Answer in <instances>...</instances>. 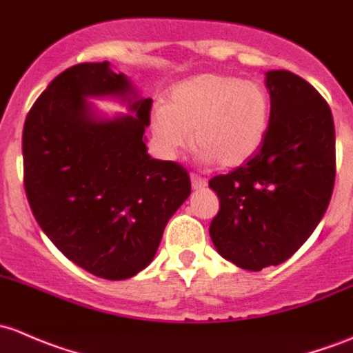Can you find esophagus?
I'll return each instance as SVG.
<instances>
[{
	"mask_svg": "<svg viewBox=\"0 0 353 353\" xmlns=\"http://www.w3.org/2000/svg\"><path fill=\"white\" fill-rule=\"evenodd\" d=\"M190 180H192V188H194V190H199V188H203L207 185L205 178H202L199 175H192Z\"/></svg>",
	"mask_w": 353,
	"mask_h": 353,
	"instance_id": "34e87169",
	"label": "esophagus"
}]
</instances>
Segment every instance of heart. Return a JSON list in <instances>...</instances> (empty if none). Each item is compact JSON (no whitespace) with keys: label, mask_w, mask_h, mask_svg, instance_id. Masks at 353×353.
I'll list each match as a JSON object with an SVG mask.
<instances>
[{"label":"heart","mask_w":353,"mask_h":353,"mask_svg":"<svg viewBox=\"0 0 353 353\" xmlns=\"http://www.w3.org/2000/svg\"><path fill=\"white\" fill-rule=\"evenodd\" d=\"M270 123V98L260 83L203 72L173 86L168 107L151 114V129L163 154L176 158L194 143L205 161L224 168L245 165L263 146Z\"/></svg>","instance_id":"heart-1"}]
</instances>
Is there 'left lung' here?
<instances>
[{"mask_svg":"<svg viewBox=\"0 0 353 353\" xmlns=\"http://www.w3.org/2000/svg\"><path fill=\"white\" fill-rule=\"evenodd\" d=\"M270 123L263 146L228 175L210 178L219 212L217 253L258 272L290 258L328 209L335 185V125L326 100L285 69L268 71Z\"/></svg>","mask_w":353,"mask_h":353,"instance_id":"8db88e82","label":"left lung"}]
</instances>
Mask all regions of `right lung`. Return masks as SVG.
Masks as SVG:
<instances>
[{
  "instance_id": "1",
  "label": "right lung",
  "mask_w": 353,
  "mask_h": 353,
  "mask_svg": "<svg viewBox=\"0 0 353 353\" xmlns=\"http://www.w3.org/2000/svg\"><path fill=\"white\" fill-rule=\"evenodd\" d=\"M115 96L130 114L107 119L88 97ZM151 98L110 63L68 68L23 125V185L35 221L72 263L107 281L139 274L170 217L190 195L188 172L148 154Z\"/></svg>"
}]
</instances>
